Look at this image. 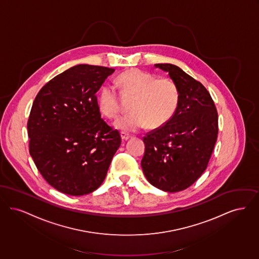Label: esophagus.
Returning a JSON list of instances; mask_svg holds the SVG:
<instances>
[{
    "label": "esophagus",
    "instance_id": "esophagus-1",
    "mask_svg": "<svg viewBox=\"0 0 259 259\" xmlns=\"http://www.w3.org/2000/svg\"><path fill=\"white\" fill-rule=\"evenodd\" d=\"M121 137H122V139H123V140H127V139H130L131 135H128V134H126V133L122 132V133H121Z\"/></svg>",
    "mask_w": 259,
    "mask_h": 259
}]
</instances>
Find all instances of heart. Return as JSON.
I'll return each mask as SVG.
<instances>
[{
  "mask_svg": "<svg viewBox=\"0 0 259 259\" xmlns=\"http://www.w3.org/2000/svg\"><path fill=\"white\" fill-rule=\"evenodd\" d=\"M117 84L125 96L135 97L131 103L133 112L124 114L115 122L123 132H136L146 126L159 127L166 124L176 112L179 90L168 77L158 78L155 74L137 68L121 73ZM99 108L108 118H115L121 110V98L115 86L105 84L99 95Z\"/></svg>",
  "mask_w": 259,
  "mask_h": 259,
  "instance_id": "obj_1",
  "label": "heart"
}]
</instances>
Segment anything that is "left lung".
<instances>
[{
  "instance_id": "1",
  "label": "left lung",
  "mask_w": 259,
  "mask_h": 259,
  "mask_svg": "<svg viewBox=\"0 0 259 259\" xmlns=\"http://www.w3.org/2000/svg\"><path fill=\"white\" fill-rule=\"evenodd\" d=\"M168 72L179 90L176 112L143 137L141 166L147 180L168 192L184 191L197 180L212 156L219 133L214 101L202 84L179 67L156 64Z\"/></svg>"
}]
</instances>
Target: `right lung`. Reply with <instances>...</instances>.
Instances as JSON below:
<instances>
[{
	"label": "right lung",
	"instance_id": "obj_1",
	"mask_svg": "<svg viewBox=\"0 0 259 259\" xmlns=\"http://www.w3.org/2000/svg\"><path fill=\"white\" fill-rule=\"evenodd\" d=\"M114 68L77 65L48 81L34 99L29 151L45 180L68 195L96 191L121 135L101 118L97 92Z\"/></svg>",
	"mask_w": 259,
	"mask_h": 259
}]
</instances>
